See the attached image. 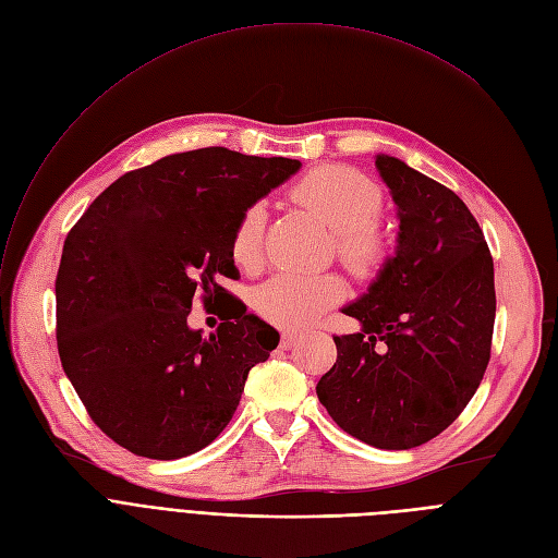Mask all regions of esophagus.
Returning <instances> with one entry per match:
<instances>
[{"mask_svg": "<svg viewBox=\"0 0 558 558\" xmlns=\"http://www.w3.org/2000/svg\"><path fill=\"white\" fill-rule=\"evenodd\" d=\"M300 338H302V333H298V331H283V333H281V348H283V350H290Z\"/></svg>", "mask_w": 558, "mask_h": 558, "instance_id": "1", "label": "esophagus"}]
</instances>
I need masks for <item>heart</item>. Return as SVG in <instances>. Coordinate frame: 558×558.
I'll return each instance as SVG.
<instances>
[{
  "label": "heart",
  "instance_id": "1",
  "mask_svg": "<svg viewBox=\"0 0 558 558\" xmlns=\"http://www.w3.org/2000/svg\"><path fill=\"white\" fill-rule=\"evenodd\" d=\"M293 199L320 218L336 238V252L361 277L375 275L388 258V235L377 222L384 210L381 185L348 166H320L304 174L290 191ZM265 208L245 206L231 229V258L245 270L263 260ZM344 298L338 275H277L258 286L254 308L268 323L286 329L313 325Z\"/></svg>",
  "mask_w": 558,
  "mask_h": 558
}]
</instances>
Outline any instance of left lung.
Here are the masks:
<instances>
[{
	"label": "left lung",
	"mask_w": 558,
	"mask_h": 558,
	"mask_svg": "<svg viewBox=\"0 0 558 558\" xmlns=\"http://www.w3.org/2000/svg\"><path fill=\"white\" fill-rule=\"evenodd\" d=\"M377 168L400 208L397 252L342 313L359 333L333 336L338 359L317 400L342 432L411 449L452 424L490 361L495 272L484 231L463 199L395 156Z\"/></svg>",
	"instance_id": "obj_1"
}]
</instances>
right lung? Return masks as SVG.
Masks as SVG:
<instances>
[{
    "label": "right lung",
    "instance_id": "obj_1",
    "mask_svg": "<svg viewBox=\"0 0 558 558\" xmlns=\"http://www.w3.org/2000/svg\"><path fill=\"white\" fill-rule=\"evenodd\" d=\"M295 158L204 147L113 181L70 229L57 275V344L97 427L131 454L172 461L214 442L279 333L233 298L231 229L300 170ZM223 303L204 339L192 298Z\"/></svg>",
    "mask_w": 558,
    "mask_h": 558
}]
</instances>
